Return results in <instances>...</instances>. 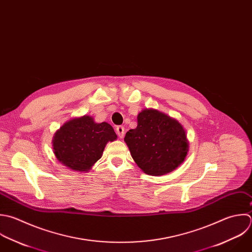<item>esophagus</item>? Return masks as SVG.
<instances>
[{
    "instance_id": "34e87169",
    "label": "esophagus",
    "mask_w": 252,
    "mask_h": 252,
    "mask_svg": "<svg viewBox=\"0 0 252 252\" xmlns=\"http://www.w3.org/2000/svg\"><path fill=\"white\" fill-rule=\"evenodd\" d=\"M116 131H117V134L119 137H124V134H125V127L123 126H118L116 127Z\"/></svg>"
}]
</instances>
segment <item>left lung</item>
Wrapping results in <instances>:
<instances>
[{"label": "left lung", "mask_w": 252, "mask_h": 252, "mask_svg": "<svg viewBox=\"0 0 252 252\" xmlns=\"http://www.w3.org/2000/svg\"><path fill=\"white\" fill-rule=\"evenodd\" d=\"M137 127L126 132L125 141L137 166L147 175L161 176L180 166L188 153L183 126L157 110H143Z\"/></svg>", "instance_id": "1"}]
</instances>
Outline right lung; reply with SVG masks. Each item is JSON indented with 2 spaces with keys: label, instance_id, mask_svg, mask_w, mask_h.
Wrapping results in <instances>:
<instances>
[{
  "label": "right lung",
  "instance_id": "obj_1",
  "mask_svg": "<svg viewBox=\"0 0 252 252\" xmlns=\"http://www.w3.org/2000/svg\"><path fill=\"white\" fill-rule=\"evenodd\" d=\"M117 139L108 123L96 124L89 116L65 123L55 134L54 153L57 159L74 171H88L103 153L108 141Z\"/></svg>",
  "mask_w": 252,
  "mask_h": 252
}]
</instances>
